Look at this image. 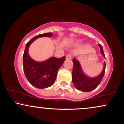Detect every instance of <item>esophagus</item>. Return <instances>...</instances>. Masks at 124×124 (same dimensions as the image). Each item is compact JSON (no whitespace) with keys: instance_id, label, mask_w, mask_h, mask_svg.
<instances>
[{"instance_id":"esophagus-1","label":"esophagus","mask_w":124,"mask_h":124,"mask_svg":"<svg viewBox=\"0 0 124 124\" xmlns=\"http://www.w3.org/2000/svg\"><path fill=\"white\" fill-rule=\"evenodd\" d=\"M66 59H71V55L70 54H68L66 56Z\"/></svg>"}]
</instances>
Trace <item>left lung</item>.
Returning <instances> with one entry per match:
<instances>
[{
	"instance_id": "left-lung-1",
	"label": "left lung",
	"mask_w": 124,
	"mask_h": 124,
	"mask_svg": "<svg viewBox=\"0 0 124 124\" xmlns=\"http://www.w3.org/2000/svg\"><path fill=\"white\" fill-rule=\"evenodd\" d=\"M98 45L101 50V54L105 57L102 46L101 45ZM73 68L72 72V82L74 87L77 90L83 92H90L96 89L100 84L104 75L106 62H104L103 70L99 76L96 77H90L84 73L78 60L74 58L73 59Z\"/></svg>"
}]
</instances>
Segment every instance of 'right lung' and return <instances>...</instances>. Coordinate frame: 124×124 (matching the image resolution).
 <instances>
[{
    "label": "right lung",
    "instance_id": "1",
    "mask_svg": "<svg viewBox=\"0 0 124 124\" xmlns=\"http://www.w3.org/2000/svg\"><path fill=\"white\" fill-rule=\"evenodd\" d=\"M53 34L47 33L34 37L26 44L23 55V72L27 79L31 85L38 89H45L50 87L56 79L59 69L64 63L65 57L56 58L51 57L42 62L34 60L28 52L30 45L39 37H51Z\"/></svg>",
    "mask_w": 124,
    "mask_h": 124
}]
</instances>
